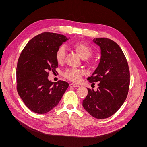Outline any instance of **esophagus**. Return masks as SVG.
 Returning <instances> with one entry per match:
<instances>
[{"mask_svg": "<svg viewBox=\"0 0 147 147\" xmlns=\"http://www.w3.org/2000/svg\"><path fill=\"white\" fill-rule=\"evenodd\" d=\"M69 86H70V87H78V84H75V83H69Z\"/></svg>", "mask_w": 147, "mask_h": 147, "instance_id": "esophagus-1", "label": "esophagus"}]
</instances>
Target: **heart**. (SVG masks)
Returning <instances> with one entry per match:
<instances>
[{"label": "heart", "mask_w": 147, "mask_h": 147, "mask_svg": "<svg viewBox=\"0 0 147 147\" xmlns=\"http://www.w3.org/2000/svg\"><path fill=\"white\" fill-rule=\"evenodd\" d=\"M73 48L77 53L83 59H88L93 53L90 46L84 42H77L73 44ZM55 59L59 64L63 63L65 57V49L63 45H61L58 48L55 52ZM92 63V61H88L87 64H90ZM83 71L80 69H67L64 73V76L67 79L72 82H78L80 80L83 74Z\"/></svg>", "instance_id": "1"}]
</instances>
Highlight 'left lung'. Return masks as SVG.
I'll return each instance as SVG.
<instances>
[{
    "label": "left lung",
    "mask_w": 147,
    "mask_h": 147,
    "mask_svg": "<svg viewBox=\"0 0 147 147\" xmlns=\"http://www.w3.org/2000/svg\"><path fill=\"white\" fill-rule=\"evenodd\" d=\"M101 50L98 67L88 80L98 88H88L83 107L92 117L106 119L111 116L126 100L129 89L130 71L127 59L120 46L107 38H94Z\"/></svg>",
    "instance_id": "8db88e82"
}]
</instances>
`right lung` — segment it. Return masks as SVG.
<instances>
[{
  "mask_svg": "<svg viewBox=\"0 0 147 147\" xmlns=\"http://www.w3.org/2000/svg\"><path fill=\"white\" fill-rule=\"evenodd\" d=\"M68 40L57 33L45 32L32 38L22 49L17 66L18 94L27 108L38 114L57 106L68 87L65 81L48 80L49 71H56L55 52Z\"/></svg>",
  "mask_w": 147,
  "mask_h": 147,
  "instance_id": "1",
  "label": "right lung"
}]
</instances>
